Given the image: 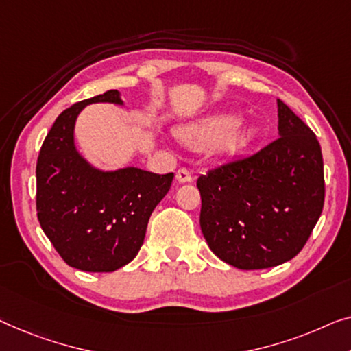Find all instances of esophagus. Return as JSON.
<instances>
[{"mask_svg": "<svg viewBox=\"0 0 351 351\" xmlns=\"http://www.w3.org/2000/svg\"><path fill=\"white\" fill-rule=\"evenodd\" d=\"M176 181L178 182H189V181H192L191 171L186 170V169H180V170L176 171Z\"/></svg>", "mask_w": 351, "mask_h": 351, "instance_id": "1", "label": "esophagus"}]
</instances>
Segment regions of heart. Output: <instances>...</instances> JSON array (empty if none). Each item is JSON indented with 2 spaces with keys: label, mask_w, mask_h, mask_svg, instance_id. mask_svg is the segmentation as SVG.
I'll return each mask as SVG.
<instances>
[{
  "label": "heart",
  "mask_w": 351,
  "mask_h": 351,
  "mask_svg": "<svg viewBox=\"0 0 351 351\" xmlns=\"http://www.w3.org/2000/svg\"><path fill=\"white\" fill-rule=\"evenodd\" d=\"M239 125L234 114L221 113L202 119L200 123L178 130V138L193 149H209L222 145H237L247 140L249 132Z\"/></svg>",
  "instance_id": "1"
}]
</instances>
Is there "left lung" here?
<instances>
[{
	"mask_svg": "<svg viewBox=\"0 0 351 351\" xmlns=\"http://www.w3.org/2000/svg\"><path fill=\"white\" fill-rule=\"evenodd\" d=\"M279 138L213 167L197 180L209 249L239 269L291 260L309 239L325 202L320 143L277 99Z\"/></svg>",
	"mask_w": 351,
	"mask_h": 351,
	"instance_id": "8db88e82",
	"label": "left lung"
}]
</instances>
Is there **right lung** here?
<instances>
[{
    "label": "right lung",
    "instance_id": "right-lung-1",
    "mask_svg": "<svg viewBox=\"0 0 351 351\" xmlns=\"http://www.w3.org/2000/svg\"><path fill=\"white\" fill-rule=\"evenodd\" d=\"M123 106L110 90L66 108L42 143L36 165V208L42 230L72 268L112 273L135 258L151 213L170 191L173 173L137 167L101 170L77 151L75 121L90 104Z\"/></svg>",
    "mask_w": 351,
    "mask_h": 351
}]
</instances>
